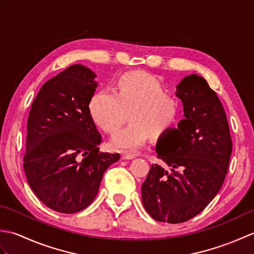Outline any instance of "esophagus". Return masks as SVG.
Wrapping results in <instances>:
<instances>
[{"instance_id": "34e87169", "label": "esophagus", "mask_w": 254, "mask_h": 254, "mask_svg": "<svg viewBox=\"0 0 254 254\" xmlns=\"http://www.w3.org/2000/svg\"><path fill=\"white\" fill-rule=\"evenodd\" d=\"M121 158L123 160H130V159L135 158V155H133V154H122Z\"/></svg>"}]
</instances>
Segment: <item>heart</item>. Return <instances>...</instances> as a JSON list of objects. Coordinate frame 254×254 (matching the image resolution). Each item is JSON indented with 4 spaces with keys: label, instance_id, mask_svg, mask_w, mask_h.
<instances>
[{
    "label": "heart",
    "instance_id": "1",
    "mask_svg": "<svg viewBox=\"0 0 254 254\" xmlns=\"http://www.w3.org/2000/svg\"><path fill=\"white\" fill-rule=\"evenodd\" d=\"M116 93L101 89L91 97L89 112L97 126L115 133L130 112L131 124L111 138L118 150L133 152L148 141L150 134L159 136L174 124L178 104L165 94L159 80L144 72H130L119 78Z\"/></svg>",
    "mask_w": 254,
    "mask_h": 254
}]
</instances>
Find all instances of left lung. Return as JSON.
<instances>
[{
    "mask_svg": "<svg viewBox=\"0 0 254 254\" xmlns=\"http://www.w3.org/2000/svg\"><path fill=\"white\" fill-rule=\"evenodd\" d=\"M183 119L157 142L158 158L142 185V202L154 219L179 224L196 216L222 188L233 150L224 107L206 79L188 75L176 86Z\"/></svg>",
    "mask_w": 254,
    "mask_h": 254,
    "instance_id": "left-lung-1",
    "label": "left lung"
}]
</instances>
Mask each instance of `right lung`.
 I'll list each match as a JSON object with an SVG mask.
<instances>
[{
    "label": "right lung",
    "mask_w": 254,
    "mask_h": 254,
    "mask_svg": "<svg viewBox=\"0 0 254 254\" xmlns=\"http://www.w3.org/2000/svg\"><path fill=\"white\" fill-rule=\"evenodd\" d=\"M96 74L74 64L42 85L27 123L24 170L46 206L74 214L99 191L105 171L119 154L99 153L100 133L89 112Z\"/></svg>",
    "instance_id": "right-lung-1"
}]
</instances>
